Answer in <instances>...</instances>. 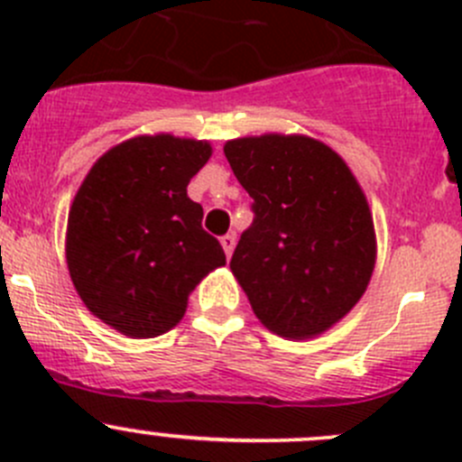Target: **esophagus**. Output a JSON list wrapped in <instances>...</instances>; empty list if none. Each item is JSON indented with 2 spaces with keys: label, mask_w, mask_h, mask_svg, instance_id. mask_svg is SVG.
Segmentation results:
<instances>
[{
  "label": "esophagus",
  "mask_w": 462,
  "mask_h": 462,
  "mask_svg": "<svg viewBox=\"0 0 462 462\" xmlns=\"http://www.w3.org/2000/svg\"><path fill=\"white\" fill-rule=\"evenodd\" d=\"M221 245H223V250H226V257L230 259V257H232V253H235L236 236H235V235H226V236H221Z\"/></svg>",
  "instance_id": "esophagus-1"
}]
</instances>
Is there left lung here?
Segmentation results:
<instances>
[{
  "mask_svg": "<svg viewBox=\"0 0 462 462\" xmlns=\"http://www.w3.org/2000/svg\"><path fill=\"white\" fill-rule=\"evenodd\" d=\"M223 152L254 201L232 274L265 328L318 337L351 313L375 268L374 217L360 183L337 152L301 134L235 138Z\"/></svg>",
  "mask_w": 462,
  "mask_h": 462,
  "instance_id": "8db88e82",
  "label": "left lung"
}]
</instances>
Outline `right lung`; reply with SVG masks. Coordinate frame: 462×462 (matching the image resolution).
<instances>
[{"mask_svg":"<svg viewBox=\"0 0 462 462\" xmlns=\"http://www.w3.org/2000/svg\"><path fill=\"white\" fill-rule=\"evenodd\" d=\"M212 144L136 136L102 153L67 223V265L85 306L127 337H156L183 319L194 288L226 265L188 197Z\"/></svg>","mask_w":462,"mask_h":462,"instance_id":"obj_1","label":"right lung"}]
</instances>
